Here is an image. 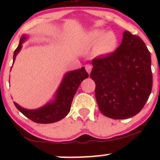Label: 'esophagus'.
Here are the masks:
<instances>
[{
    "instance_id": "34e87169",
    "label": "esophagus",
    "mask_w": 160,
    "mask_h": 160,
    "mask_svg": "<svg viewBox=\"0 0 160 160\" xmlns=\"http://www.w3.org/2000/svg\"><path fill=\"white\" fill-rule=\"evenodd\" d=\"M85 69H86L87 72L90 74V72H91V70H92V66L90 65V64H87V65L85 66Z\"/></svg>"
}]
</instances>
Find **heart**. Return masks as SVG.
I'll return each mask as SVG.
<instances>
[{"label":"heart","mask_w":160,"mask_h":160,"mask_svg":"<svg viewBox=\"0 0 160 160\" xmlns=\"http://www.w3.org/2000/svg\"><path fill=\"white\" fill-rule=\"evenodd\" d=\"M90 42L95 43L98 42L95 48V54L98 56H107L111 54L118 46V38L112 32L104 33L102 29L93 30L90 35Z\"/></svg>","instance_id":"obj_1"}]
</instances>
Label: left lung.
<instances>
[{
  "label": "left lung",
  "instance_id": "obj_1",
  "mask_svg": "<svg viewBox=\"0 0 160 160\" xmlns=\"http://www.w3.org/2000/svg\"><path fill=\"white\" fill-rule=\"evenodd\" d=\"M90 78L95 82V98L100 111L113 119L136 115L152 91L151 55L138 35L125 31L114 52L92 60Z\"/></svg>",
  "mask_w": 160,
  "mask_h": 160
}]
</instances>
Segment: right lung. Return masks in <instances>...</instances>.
Segmentation results:
<instances>
[{
	"label": "right lung",
	"mask_w": 160,
	"mask_h": 160,
	"mask_svg": "<svg viewBox=\"0 0 160 160\" xmlns=\"http://www.w3.org/2000/svg\"><path fill=\"white\" fill-rule=\"evenodd\" d=\"M26 36L21 38L19 45L14 50L13 60L14 62L16 56L19 52L25 41ZM89 77L84 67L67 72L64 76L59 89L56 93V98L52 102L48 103L43 107L36 110H27L14 102L18 110L32 122L39 124H49L60 121L64 118L70 111L71 103L79 86L83 80Z\"/></svg>",
	"instance_id": "right-lung-1"
}]
</instances>
